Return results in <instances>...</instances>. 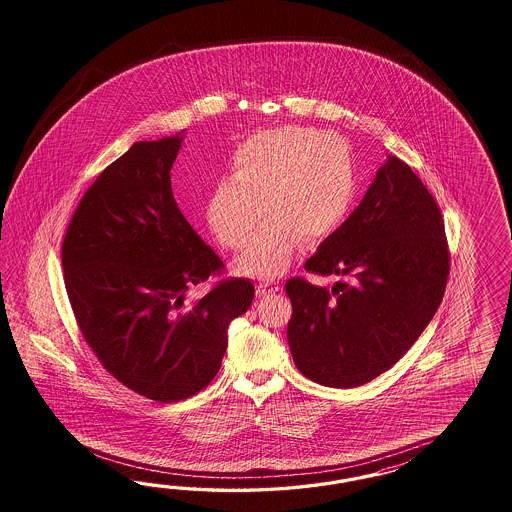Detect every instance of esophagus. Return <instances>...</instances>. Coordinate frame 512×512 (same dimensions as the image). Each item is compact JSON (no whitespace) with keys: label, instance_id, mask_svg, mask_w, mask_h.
I'll return each mask as SVG.
<instances>
[{"label":"esophagus","instance_id":"obj_1","mask_svg":"<svg viewBox=\"0 0 512 512\" xmlns=\"http://www.w3.org/2000/svg\"><path fill=\"white\" fill-rule=\"evenodd\" d=\"M279 283L276 281H270V279H263L257 283V295L264 296L270 295V293H278Z\"/></svg>","mask_w":512,"mask_h":512}]
</instances>
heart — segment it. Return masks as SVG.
<instances>
[{
  "label": "heart",
  "instance_id": "obj_1",
  "mask_svg": "<svg viewBox=\"0 0 512 512\" xmlns=\"http://www.w3.org/2000/svg\"><path fill=\"white\" fill-rule=\"evenodd\" d=\"M355 191V171L343 140L283 127L255 135L236 152L233 176L214 189L208 219L219 242L236 251L248 244L264 204L270 217L240 257L238 270L272 278L289 266L300 240L311 244L340 227Z\"/></svg>",
  "mask_w": 512,
  "mask_h": 512
}]
</instances>
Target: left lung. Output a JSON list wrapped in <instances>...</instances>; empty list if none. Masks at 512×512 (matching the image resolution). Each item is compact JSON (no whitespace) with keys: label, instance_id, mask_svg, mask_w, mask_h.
I'll return each mask as SVG.
<instances>
[{"label":"left lung","instance_id":"8db88e82","mask_svg":"<svg viewBox=\"0 0 512 512\" xmlns=\"http://www.w3.org/2000/svg\"><path fill=\"white\" fill-rule=\"evenodd\" d=\"M304 268L338 281L330 291L304 278L285 283L295 366L325 387H360L409 351L443 300L450 253L441 210L411 167L388 155Z\"/></svg>","mask_w":512,"mask_h":512}]
</instances>
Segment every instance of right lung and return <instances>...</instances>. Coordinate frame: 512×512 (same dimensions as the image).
Segmentation results:
<instances>
[{"label": "right lung", "instance_id": "1", "mask_svg": "<svg viewBox=\"0 0 512 512\" xmlns=\"http://www.w3.org/2000/svg\"><path fill=\"white\" fill-rule=\"evenodd\" d=\"M182 137L135 142L78 202L62 244L65 289L78 328L103 368L155 402L186 400L216 377L227 328L255 296L225 278L186 306L189 287L223 263L174 201Z\"/></svg>", "mask_w": 512, "mask_h": 512}]
</instances>
